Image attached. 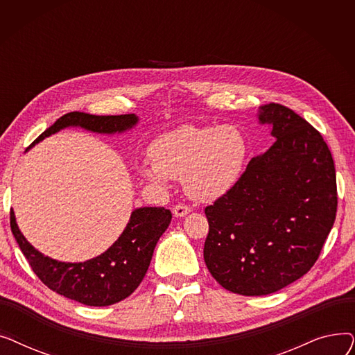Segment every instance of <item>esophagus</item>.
Instances as JSON below:
<instances>
[{
	"label": "esophagus",
	"mask_w": 355,
	"mask_h": 355,
	"mask_svg": "<svg viewBox=\"0 0 355 355\" xmlns=\"http://www.w3.org/2000/svg\"><path fill=\"white\" fill-rule=\"evenodd\" d=\"M189 213H190V209L187 206H184V204H178V206H175L173 209V214L175 217H184V216H187Z\"/></svg>",
	"instance_id": "1"
}]
</instances>
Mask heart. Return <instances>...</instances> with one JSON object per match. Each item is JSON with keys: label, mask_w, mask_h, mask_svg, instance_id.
<instances>
[{"label": "heart", "mask_w": 355, "mask_h": 355, "mask_svg": "<svg viewBox=\"0 0 355 355\" xmlns=\"http://www.w3.org/2000/svg\"><path fill=\"white\" fill-rule=\"evenodd\" d=\"M248 151L245 135L232 125H187L157 138L149 149L153 162H141L138 173L162 187L182 178L191 198L210 202L237 184Z\"/></svg>", "instance_id": "heart-1"}]
</instances>
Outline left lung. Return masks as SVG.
<instances>
[{
	"label": "left lung",
	"mask_w": 355,
	"mask_h": 355,
	"mask_svg": "<svg viewBox=\"0 0 355 355\" xmlns=\"http://www.w3.org/2000/svg\"><path fill=\"white\" fill-rule=\"evenodd\" d=\"M275 141L234 187L206 207L204 262L230 292L262 296L302 277L337 214L334 159L321 134L286 106L257 110Z\"/></svg>",
	"instance_id": "left-lung-1"
}]
</instances>
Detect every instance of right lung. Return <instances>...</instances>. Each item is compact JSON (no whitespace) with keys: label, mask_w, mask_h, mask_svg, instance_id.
<instances>
[{"label":"right lung","mask_w":355,"mask_h":355,"mask_svg":"<svg viewBox=\"0 0 355 355\" xmlns=\"http://www.w3.org/2000/svg\"><path fill=\"white\" fill-rule=\"evenodd\" d=\"M135 114L98 116L85 112H70L55 121L28 148L60 132L66 128H80L87 132L115 135L135 128ZM173 214L164 207H139L130 213L118 240L102 254L86 262H60L37 250L17 225L14 210L10 213L11 232L26 259L40 281L53 292L87 306L114 305L132 293L151 263L157 241L170 226Z\"/></svg>","instance_id":"add662e5"}]
</instances>
